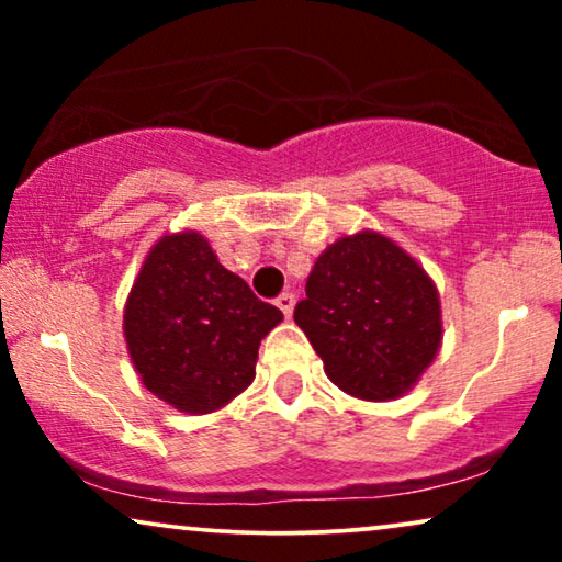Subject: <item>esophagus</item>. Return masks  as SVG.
<instances>
[{
	"mask_svg": "<svg viewBox=\"0 0 562 562\" xmlns=\"http://www.w3.org/2000/svg\"><path fill=\"white\" fill-rule=\"evenodd\" d=\"M276 306L283 312V317H291V312H294V294H281L276 299Z\"/></svg>",
	"mask_w": 562,
	"mask_h": 562,
	"instance_id": "obj_1",
	"label": "esophagus"
}]
</instances>
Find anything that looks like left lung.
Instances as JSON below:
<instances>
[{"label": "left lung", "mask_w": 562, "mask_h": 562, "mask_svg": "<svg viewBox=\"0 0 562 562\" xmlns=\"http://www.w3.org/2000/svg\"><path fill=\"white\" fill-rule=\"evenodd\" d=\"M294 322L325 360L329 381L366 402L409 391L442 340L432 279L396 243L368 229L317 258Z\"/></svg>", "instance_id": "obj_1"}]
</instances>
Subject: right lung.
<instances>
[{"instance_id":"obj_1","label":"right lung","mask_w":562,"mask_h":562,"mask_svg":"<svg viewBox=\"0 0 562 562\" xmlns=\"http://www.w3.org/2000/svg\"><path fill=\"white\" fill-rule=\"evenodd\" d=\"M281 319L202 235L179 233L145 258L125 306V340L145 389L206 414L250 386L260 340Z\"/></svg>"}]
</instances>
